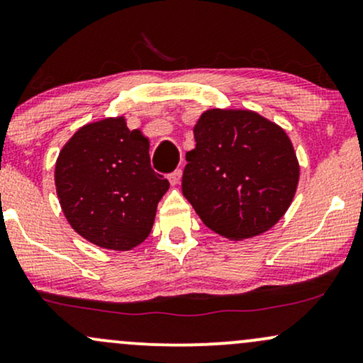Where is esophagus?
Masks as SVG:
<instances>
[{
	"label": "esophagus",
	"mask_w": 363,
	"mask_h": 363,
	"mask_svg": "<svg viewBox=\"0 0 363 363\" xmlns=\"http://www.w3.org/2000/svg\"><path fill=\"white\" fill-rule=\"evenodd\" d=\"M168 180H169V183H172V185H178V183L182 182V169H174L173 173H169Z\"/></svg>",
	"instance_id": "esophagus-1"
}]
</instances>
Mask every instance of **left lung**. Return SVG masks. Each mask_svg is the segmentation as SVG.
<instances>
[{
    "instance_id": "8db88e82",
    "label": "left lung",
    "mask_w": 363,
    "mask_h": 363,
    "mask_svg": "<svg viewBox=\"0 0 363 363\" xmlns=\"http://www.w3.org/2000/svg\"><path fill=\"white\" fill-rule=\"evenodd\" d=\"M182 190L208 229L241 241L282 219L299 163L282 127L251 110L212 108L194 127Z\"/></svg>"
}]
</instances>
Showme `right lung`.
I'll use <instances>...</instances> for the list:
<instances>
[{
    "mask_svg": "<svg viewBox=\"0 0 363 363\" xmlns=\"http://www.w3.org/2000/svg\"><path fill=\"white\" fill-rule=\"evenodd\" d=\"M55 190L67 223L100 248L127 251L155 224L157 202L169 189L149 160V140L123 117L86 123L55 161Z\"/></svg>",
    "mask_w": 363,
    "mask_h": 363,
    "instance_id": "1",
    "label": "right lung"
}]
</instances>
